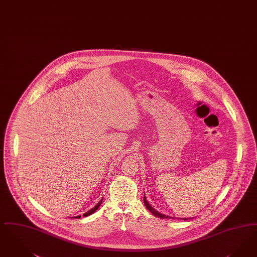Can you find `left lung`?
<instances>
[{"label": "left lung", "mask_w": 257, "mask_h": 257, "mask_svg": "<svg viewBox=\"0 0 257 257\" xmlns=\"http://www.w3.org/2000/svg\"><path fill=\"white\" fill-rule=\"evenodd\" d=\"M144 205L146 206V208L153 214V215L156 216V217H159V218H162V219H170V218H173V217H170V216H166L164 215V214H161V213H159L157 210H155L154 208L151 206V205L148 204V202L146 201V197L145 195L144 196ZM176 219H181V220H187V218H176ZM189 219H192V218H189Z\"/></svg>", "instance_id": "obj_1"}]
</instances>
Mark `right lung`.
<instances>
[{
    "mask_svg": "<svg viewBox=\"0 0 257 257\" xmlns=\"http://www.w3.org/2000/svg\"><path fill=\"white\" fill-rule=\"evenodd\" d=\"M102 199H101V200H100V201L98 202V204H97V205H95L94 207H92V209H90L89 211H87L86 213H84V214H83V216H85V217H86V216H89L91 215V214H92V213H93V212H94V211H95V210H96V209H97V208H98V207L100 206V205H101V203H102ZM80 217H81V215L75 216L74 218H80Z\"/></svg>",
    "mask_w": 257,
    "mask_h": 257,
    "instance_id": "add662e5",
    "label": "right lung"
}]
</instances>
